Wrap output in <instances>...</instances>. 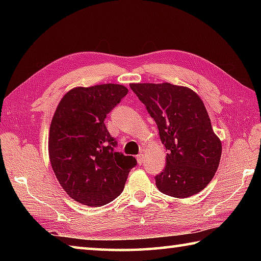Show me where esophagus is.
Returning <instances> with one entry per match:
<instances>
[{
  "label": "esophagus",
  "instance_id": "obj_1",
  "mask_svg": "<svg viewBox=\"0 0 261 261\" xmlns=\"http://www.w3.org/2000/svg\"><path fill=\"white\" fill-rule=\"evenodd\" d=\"M137 160H138V164H140V165H142L143 163H145V156H143V153L138 154Z\"/></svg>",
  "mask_w": 261,
  "mask_h": 261
}]
</instances>
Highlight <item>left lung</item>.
I'll list each match as a JSON object with an SVG mask.
<instances>
[{"label":"left lung","instance_id":"8db88e82","mask_svg":"<svg viewBox=\"0 0 261 261\" xmlns=\"http://www.w3.org/2000/svg\"><path fill=\"white\" fill-rule=\"evenodd\" d=\"M130 87L156 122L167 151L165 168L154 177L158 190L179 198L204 190L218 170L222 145L202 99L190 88L170 83Z\"/></svg>","mask_w":261,"mask_h":261}]
</instances>
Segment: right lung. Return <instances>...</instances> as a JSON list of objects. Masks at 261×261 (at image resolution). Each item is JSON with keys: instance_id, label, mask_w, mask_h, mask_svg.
<instances>
[{"instance_id": "add662e5", "label": "right lung", "mask_w": 261, "mask_h": 261, "mask_svg": "<svg viewBox=\"0 0 261 261\" xmlns=\"http://www.w3.org/2000/svg\"><path fill=\"white\" fill-rule=\"evenodd\" d=\"M127 88L118 84L76 87L59 102L49 131V158L59 184L76 202L103 206L123 192L137 160L116 152L104 120Z\"/></svg>"}]
</instances>
